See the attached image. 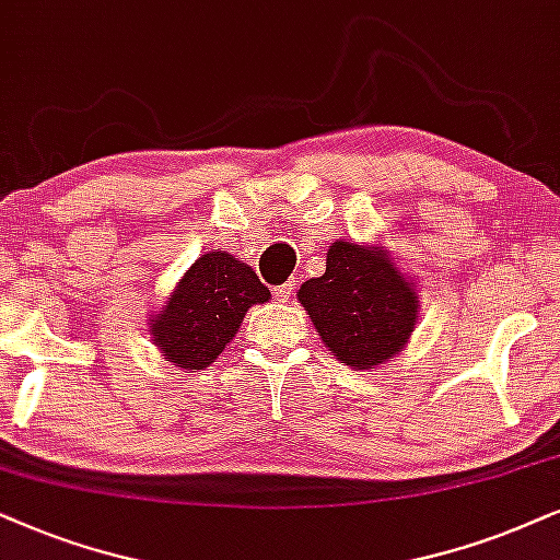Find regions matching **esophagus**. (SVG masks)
<instances>
[{
  "instance_id": "1",
  "label": "esophagus",
  "mask_w": 560,
  "mask_h": 560,
  "mask_svg": "<svg viewBox=\"0 0 560 560\" xmlns=\"http://www.w3.org/2000/svg\"><path fill=\"white\" fill-rule=\"evenodd\" d=\"M292 292H294V284L292 281H287V284H281V287H273V296L279 302H287L289 296H292Z\"/></svg>"
}]
</instances>
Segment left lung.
<instances>
[{"label":"left lung","mask_w":560,"mask_h":560,"mask_svg":"<svg viewBox=\"0 0 560 560\" xmlns=\"http://www.w3.org/2000/svg\"><path fill=\"white\" fill-rule=\"evenodd\" d=\"M296 296L327 350L346 366H378L399 353L415 330V289L376 248L332 243L325 273L304 281Z\"/></svg>","instance_id":"8db88e82"}]
</instances>
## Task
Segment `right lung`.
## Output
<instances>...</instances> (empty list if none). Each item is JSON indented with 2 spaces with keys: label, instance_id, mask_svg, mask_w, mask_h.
<instances>
[{
  "label": "right lung",
  "instance_id": "right-lung-1",
  "mask_svg": "<svg viewBox=\"0 0 560 560\" xmlns=\"http://www.w3.org/2000/svg\"><path fill=\"white\" fill-rule=\"evenodd\" d=\"M268 300L271 292L250 266L210 250L184 273L166 307L151 319V335L174 366L207 369L235 338L248 307Z\"/></svg>",
  "mask_w": 560,
  "mask_h": 560
}]
</instances>
